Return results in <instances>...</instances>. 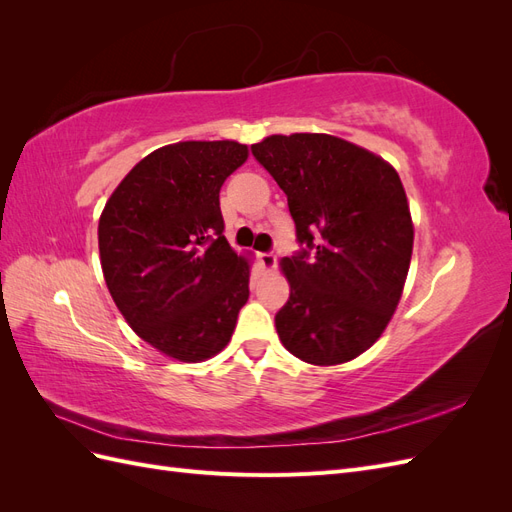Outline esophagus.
<instances>
[{"instance_id": "esophagus-1", "label": "esophagus", "mask_w": 512, "mask_h": 512, "mask_svg": "<svg viewBox=\"0 0 512 512\" xmlns=\"http://www.w3.org/2000/svg\"><path fill=\"white\" fill-rule=\"evenodd\" d=\"M258 262H260V265L265 267V269H273L277 258H275L271 252H260V254H258Z\"/></svg>"}]
</instances>
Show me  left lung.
Here are the masks:
<instances>
[{
	"instance_id": "1",
	"label": "left lung",
	"mask_w": 512,
	"mask_h": 512,
	"mask_svg": "<svg viewBox=\"0 0 512 512\" xmlns=\"http://www.w3.org/2000/svg\"><path fill=\"white\" fill-rule=\"evenodd\" d=\"M252 156L284 190L301 245L282 260L290 299L277 335L305 363L352 361L382 335L406 284L404 185L391 164L329 134H275Z\"/></svg>"
}]
</instances>
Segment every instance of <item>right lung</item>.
<instances>
[{"instance_id": "right-lung-1", "label": "right lung", "mask_w": 512, "mask_h": 512, "mask_svg": "<svg viewBox=\"0 0 512 512\" xmlns=\"http://www.w3.org/2000/svg\"><path fill=\"white\" fill-rule=\"evenodd\" d=\"M245 160L235 141L156 149L102 211L108 292L136 335L173 359L218 354L250 297V267L228 245L220 211V188Z\"/></svg>"}]
</instances>
